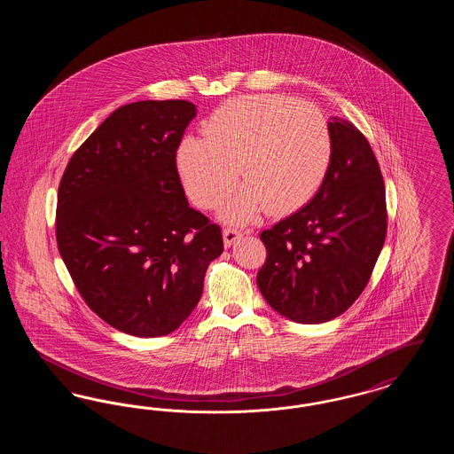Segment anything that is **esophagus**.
<instances>
[{
    "mask_svg": "<svg viewBox=\"0 0 454 454\" xmlns=\"http://www.w3.org/2000/svg\"><path fill=\"white\" fill-rule=\"evenodd\" d=\"M241 237H243V231H239L237 228H224V230H223L224 247H231V245L237 243L238 239Z\"/></svg>",
    "mask_w": 454,
    "mask_h": 454,
    "instance_id": "esophagus-1",
    "label": "esophagus"
}]
</instances>
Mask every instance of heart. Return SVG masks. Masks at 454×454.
<instances>
[{"instance_id":"b5f03b06","label":"heart","mask_w":454,"mask_h":454,"mask_svg":"<svg viewBox=\"0 0 454 454\" xmlns=\"http://www.w3.org/2000/svg\"><path fill=\"white\" fill-rule=\"evenodd\" d=\"M204 136L180 143L178 172L195 204L215 209L237 184L239 165L245 185L221 213L230 223H247L265 207H300L320 189L332 156L320 108L282 95L224 102L204 122Z\"/></svg>"}]
</instances>
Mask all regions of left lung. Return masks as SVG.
<instances>
[{"label":"left lung","instance_id":"obj_1","mask_svg":"<svg viewBox=\"0 0 454 454\" xmlns=\"http://www.w3.org/2000/svg\"><path fill=\"white\" fill-rule=\"evenodd\" d=\"M332 156L315 197L260 233L267 259L262 296L296 324L342 315L369 282L387 237V195L378 160L348 121L328 122Z\"/></svg>","mask_w":454,"mask_h":454}]
</instances>
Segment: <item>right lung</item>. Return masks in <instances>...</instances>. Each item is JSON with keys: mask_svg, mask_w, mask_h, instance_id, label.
I'll return each mask as SVG.
<instances>
[{"mask_svg": "<svg viewBox=\"0 0 454 454\" xmlns=\"http://www.w3.org/2000/svg\"><path fill=\"white\" fill-rule=\"evenodd\" d=\"M195 112L187 100L114 110L59 184L56 239L66 269L90 309L134 337L184 324L223 254L221 228L189 206L176 170Z\"/></svg>", "mask_w": 454, "mask_h": 454, "instance_id": "obj_1", "label": "right lung"}]
</instances>
